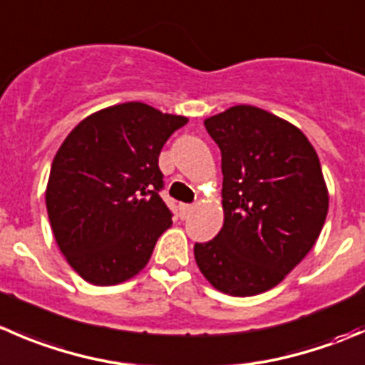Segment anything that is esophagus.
<instances>
[{"instance_id": "34e87169", "label": "esophagus", "mask_w": 365, "mask_h": 365, "mask_svg": "<svg viewBox=\"0 0 365 365\" xmlns=\"http://www.w3.org/2000/svg\"><path fill=\"white\" fill-rule=\"evenodd\" d=\"M180 210H182V217H189V215L194 212V205H182Z\"/></svg>"}]
</instances>
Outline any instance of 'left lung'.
Instances as JSON below:
<instances>
[{
    "mask_svg": "<svg viewBox=\"0 0 365 365\" xmlns=\"http://www.w3.org/2000/svg\"><path fill=\"white\" fill-rule=\"evenodd\" d=\"M221 150L225 222L194 246L208 284L246 298L277 287L309 255L328 214L319 157L292 123L251 105L205 119Z\"/></svg>",
    "mask_w": 365,
    "mask_h": 365,
    "instance_id": "left-lung-1",
    "label": "left lung"
}]
</instances>
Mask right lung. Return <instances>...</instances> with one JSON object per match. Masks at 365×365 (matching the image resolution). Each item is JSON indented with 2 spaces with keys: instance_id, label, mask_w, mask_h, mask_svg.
<instances>
[{
  "instance_id": "1",
  "label": "right lung",
  "mask_w": 365,
  "mask_h": 365,
  "mask_svg": "<svg viewBox=\"0 0 365 365\" xmlns=\"http://www.w3.org/2000/svg\"><path fill=\"white\" fill-rule=\"evenodd\" d=\"M187 121L128 101L87 115L58 148L46 208L60 251L85 282L118 285L146 267L173 225L158 196V155Z\"/></svg>"
}]
</instances>
